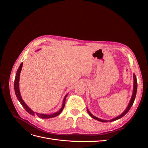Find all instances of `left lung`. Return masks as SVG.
Instances as JSON below:
<instances>
[{"mask_svg": "<svg viewBox=\"0 0 148 148\" xmlns=\"http://www.w3.org/2000/svg\"><path fill=\"white\" fill-rule=\"evenodd\" d=\"M136 91H137V80H136V78L135 74L133 73V94H132V97H131V99H130V102H129V103H128V105L127 107L126 108V109H125V110H124V112H123V113L121 114L120 115L117 116V117H115V118H114V119H110V120H104V119H101L98 118V117H96V116L93 115L90 112H89V110H88V109L87 108L88 113L89 114V115H90L92 119H95V120H96L99 121V122H113V121L119 120V119H121L122 117H123V116L128 112L129 111V110L130 109L132 106H133L134 101H135V99L136 95Z\"/></svg>", "mask_w": 148, "mask_h": 148, "instance_id": "8db88e82", "label": "left lung"}]
</instances>
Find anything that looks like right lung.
Masks as SVG:
<instances>
[{
    "label": "right lung",
    "instance_id": "1",
    "mask_svg": "<svg viewBox=\"0 0 148 148\" xmlns=\"http://www.w3.org/2000/svg\"><path fill=\"white\" fill-rule=\"evenodd\" d=\"M22 66H23V62H22V63L20 64L18 69V70L16 71L15 79V83H14V89H15V95H16V96L17 97L18 100L19 101L21 106L24 107L25 109L26 110V112H28L29 114L32 115H34V116L37 115L38 117L41 118V119H51V118L55 117H56V116L59 115L62 112V111L63 110V109L64 108L65 105V99H66V97L67 95H68V94H66L65 96L64 97L63 102H62V106L59 111H57V112H56L52 114H39L38 112H34L33 110H31L29 107L27 105H26V104L24 102L23 99H22V97L21 96V94L20 92V88H19V82H20V73H21V71L22 69Z\"/></svg>",
    "mask_w": 148,
    "mask_h": 148
}]
</instances>
